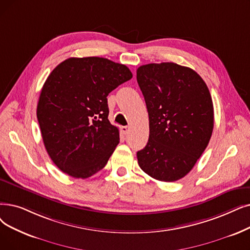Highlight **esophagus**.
Here are the masks:
<instances>
[{
  "label": "esophagus",
  "instance_id": "esophagus-1",
  "mask_svg": "<svg viewBox=\"0 0 250 250\" xmlns=\"http://www.w3.org/2000/svg\"><path fill=\"white\" fill-rule=\"evenodd\" d=\"M122 128V132L125 135V134H127L128 132H129V129H131V127H129V126H127V125H125V126H122L121 127Z\"/></svg>",
  "mask_w": 250,
  "mask_h": 250
}]
</instances>
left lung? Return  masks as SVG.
<instances>
[{
	"label": "left lung",
	"instance_id": "1",
	"mask_svg": "<svg viewBox=\"0 0 250 250\" xmlns=\"http://www.w3.org/2000/svg\"><path fill=\"white\" fill-rule=\"evenodd\" d=\"M149 115V140L137 152L147 175L162 182L185 177L208 147L213 105L208 85L193 69L172 62L137 69Z\"/></svg>",
	"mask_w": 250,
	"mask_h": 250
}]
</instances>
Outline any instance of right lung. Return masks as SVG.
I'll return each instance as SVG.
<instances>
[{"label": "right lung", "instance_id": "add662e5", "mask_svg": "<svg viewBox=\"0 0 250 250\" xmlns=\"http://www.w3.org/2000/svg\"><path fill=\"white\" fill-rule=\"evenodd\" d=\"M133 78L125 65L100 57L68 58L53 69L37 108L42 138L52 161L73 178L101 170L119 143L108 121L107 96Z\"/></svg>", "mask_w": 250, "mask_h": 250}]
</instances>
